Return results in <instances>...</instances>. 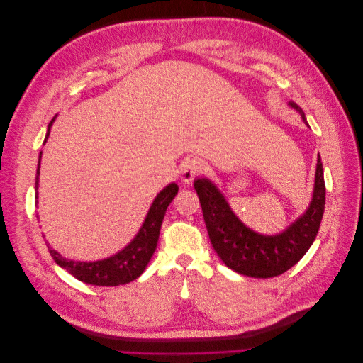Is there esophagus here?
Listing matches in <instances>:
<instances>
[{
	"label": "esophagus",
	"mask_w": 363,
	"mask_h": 363,
	"mask_svg": "<svg viewBox=\"0 0 363 363\" xmlns=\"http://www.w3.org/2000/svg\"><path fill=\"white\" fill-rule=\"evenodd\" d=\"M204 169V163L201 159L199 157H188L183 164H182V169H180V177L184 183H189L192 182L196 175H199L201 171Z\"/></svg>",
	"instance_id": "esophagus-1"
}]
</instances>
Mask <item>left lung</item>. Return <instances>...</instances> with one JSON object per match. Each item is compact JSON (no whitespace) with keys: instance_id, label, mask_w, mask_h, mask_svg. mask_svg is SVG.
<instances>
[{"instance_id":"left-lung-1","label":"left lung","mask_w":363,"mask_h":363,"mask_svg":"<svg viewBox=\"0 0 363 363\" xmlns=\"http://www.w3.org/2000/svg\"><path fill=\"white\" fill-rule=\"evenodd\" d=\"M289 106L301 115L306 123L301 108L294 101H289ZM194 188L200 199L208 239L216 255L230 269L255 279L280 276L306 255L320 230L325 206V183L320 155L309 207L277 235H260L248 228L233 213L224 195L208 179H196Z\"/></svg>"}]
</instances>
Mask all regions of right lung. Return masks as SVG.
Here are the masks:
<instances>
[{"mask_svg":"<svg viewBox=\"0 0 363 363\" xmlns=\"http://www.w3.org/2000/svg\"><path fill=\"white\" fill-rule=\"evenodd\" d=\"M52 123H54V118L48 124L45 142L50 136ZM40 156L42 152L39 155L36 183H35L36 204H38V195H39L38 188H39ZM177 192H179V186L175 183H171L157 194V196L155 199V201H152L150 211L147 213L145 221L139 228L135 239L131 240L125 248L118 251L116 255L103 260H95V262H75L59 255V252L56 250H52L47 242L51 257L60 268L67 269L77 280L87 284H94V286H119V284H125L136 280L140 274L145 271L152 252L156 251L164 212H167L168 206L174 200V196L177 195Z\"/></svg>","mask_w":363,"mask_h":363,"instance_id":"obj_1","label":"right lung"}]
</instances>
